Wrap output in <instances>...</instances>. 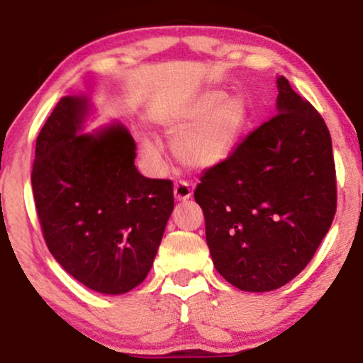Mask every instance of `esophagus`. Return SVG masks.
Returning <instances> with one entry per match:
<instances>
[{"instance_id":"34e87169","label":"esophagus","mask_w":363,"mask_h":363,"mask_svg":"<svg viewBox=\"0 0 363 363\" xmlns=\"http://www.w3.org/2000/svg\"><path fill=\"white\" fill-rule=\"evenodd\" d=\"M191 194H193V191H191V187L187 182L181 181L174 186V198H176L177 201H186V199L191 198Z\"/></svg>"}]
</instances>
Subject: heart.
<instances>
[{"mask_svg": "<svg viewBox=\"0 0 363 363\" xmlns=\"http://www.w3.org/2000/svg\"><path fill=\"white\" fill-rule=\"evenodd\" d=\"M247 116L244 97H227L223 90L210 89L158 112L155 119L167 133L181 131L174 140V153L182 164L211 169L227 160L235 148Z\"/></svg>", "mask_w": 363, "mask_h": 363, "instance_id": "heart-1", "label": "heart"}]
</instances>
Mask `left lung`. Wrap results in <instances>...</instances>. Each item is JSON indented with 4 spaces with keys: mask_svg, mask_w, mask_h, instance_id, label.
<instances>
[{
    "mask_svg": "<svg viewBox=\"0 0 363 363\" xmlns=\"http://www.w3.org/2000/svg\"><path fill=\"white\" fill-rule=\"evenodd\" d=\"M277 86V116L208 169L194 191L216 272L244 291H272L294 280L336 213L326 123L285 77Z\"/></svg>",
    "mask_w": 363,
    "mask_h": 363,
    "instance_id": "obj_1",
    "label": "left lung"
}]
</instances>
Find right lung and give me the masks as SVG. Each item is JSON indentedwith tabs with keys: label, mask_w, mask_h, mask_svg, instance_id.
Masks as SVG:
<instances>
[{
	"label": "right lung",
	"mask_w": 363,
	"mask_h": 363,
	"mask_svg": "<svg viewBox=\"0 0 363 363\" xmlns=\"http://www.w3.org/2000/svg\"><path fill=\"white\" fill-rule=\"evenodd\" d=\"M91 112L89 95L57 102L37 136L32 191L54 259L86 289L121 295L152 269L174 187L138 172L123 123L83 133Z\"/></svg>",
	"instance_id": "obj_1"
}]
</instances>
